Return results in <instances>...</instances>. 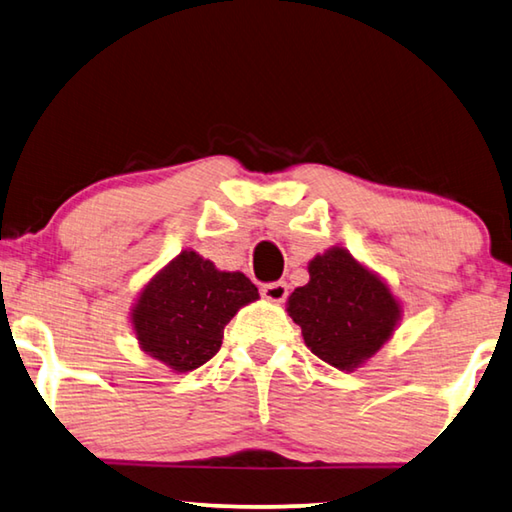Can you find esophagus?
<instances>
[{"instance_id":"esophagus-1","label":"esophagus","mask_w":512,"mask_h":512,"mask_svg":"<svg viewBox=\"0 0 512 512\" xmlns=\"http://www.w3.org/2000/svg\"><path fill=\"white\" fill-rule=\"evenodd\" d=\"M261 294L267 301H274V303H281L288 299V283L285 281H274V283H265L261 288Z\"/></svg>"}]
</instances>
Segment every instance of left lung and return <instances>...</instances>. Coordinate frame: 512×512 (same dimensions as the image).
Returning <instances> with one entry per match:
<instances>
[{
  "instance_id": "8db88e82",
  "label": "left lung",
  "mask_w": 512,
  "mask_h": 512,
  "mask_svg": "<svg viewBox=\"0 0 512 512\" xmlns=\"http://www.w3.org/2000/svg\"><path fill=\"white\" fill-rule=\"evenodd\" d=\"M310 281L288 299V312L319 360L353 371L380 351L400 319L387 285L342 247L310 261Z\"/></svg>"
}]
</instances>
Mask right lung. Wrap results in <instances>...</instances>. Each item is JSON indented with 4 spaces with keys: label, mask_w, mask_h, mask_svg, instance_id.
<instances>
[{
    "label": "right lung",
    "mask_w": 512,
    "mask_h": 512,
    "mask_svg": "<svg viewBox=\"0 0 512 512\" xmlns=\"http://www.w3.org/2000/svg\"><path fill=\"white\" fill-rule=\"evenodd\" d=\"M256 299L245 274L218 272L195 251H182L143 288L132 326L143 351L186 373L220 351L224 326Z\"/></svg>",
    "instance_id": "1"
}]
</instances>
